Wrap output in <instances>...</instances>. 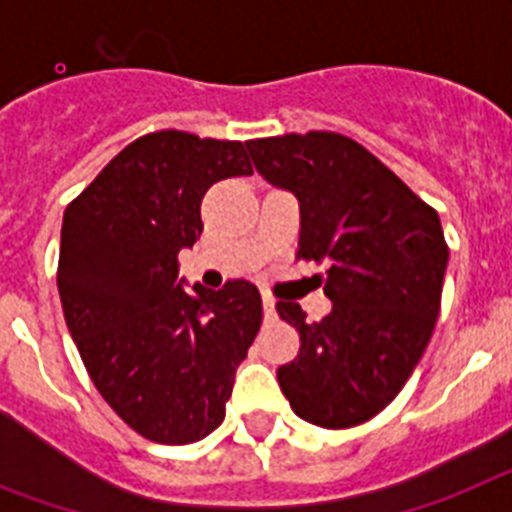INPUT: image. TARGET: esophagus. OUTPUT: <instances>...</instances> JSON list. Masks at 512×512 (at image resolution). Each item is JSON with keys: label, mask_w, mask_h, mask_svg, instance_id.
Wrapping results in <instances>:
<instances>
[{"label": "esophagus", "mask_w": 512, "mask_h": 512, "mask_svg": "<svg viewBox=\"0 0 512 512\" xmlns=\"http://www.w3.org/2000/svg\"><path fill=\"white\" fill-rule=\"evenodd\" d=\"M262 309H265V317L268 319L275 317V299L268 296V293H262Z\"/></svg>", "instance_id": "1"}]
</instances>
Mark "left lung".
<instances>
[{
  "mask_svg": "<svg viewBox=\"0 0 512 512\" xmlns=\"http://www.w3.org/2000/svg\"><path fill=\"white\" fill-rule=\"evenodd\" d=\"M247 149L265 180L299 198L296 257L330 265L327 317L306 322L299 304H275L301 337L278 384L311 425H361L394 402L435 330L448 265L441 219L342 133H286Z\"/></svg>",
  "mask_w": 512,
  "mask_h": 512,
  "instance_id": "left-lung-1",
  "label": "left lung"
}]
</instances>
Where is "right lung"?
<instances>
[{"mask_svg":"<svg viewBox=\"0 0 512 512\" xmlns=\"http://www.w3.org/2000/svg\"><path fill=\"white\" fill-rule=\"evenodd\" d=\"M252 175L242 141L146 133L66 206L61 306L92 384L139 435L185 446L219 428L262 324L260 291L177 283L213 182Z\"/></svg>","mask_w":512,"mask_h":512,"instance_id":"1","label":"right lung"}]
</instances>
